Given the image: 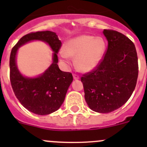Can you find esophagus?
<instances>
[{"label": "esophagus", "mask_w": 147, "mask_h": 147, "mask_svg": "<svg viewBox=\"0 0 147 147\" xmlns=\"http://www.w3.org/2000/svg\"><path fill=\"white\" fill-rule=\"evenodd\" d=\"M73 78L74 80H78L80 78L79 75H77V74H73Z\"/></svg>", "instance_id": "esophagus-1"}]
</instances>
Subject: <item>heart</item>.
Wrapping results in <instances>:
<instances>
[{"label": "heart", "mask_w": 147, "mask_h": 147, "mask_svg": "<svg viewBox=\"0 0 147 147\" xmlns=\"http://www.w3.org/2000/svg\"><path fill=\"white\" fill-rule=\"evenodd\" d=\"M106 43L102 37L82 35L70 39L60 52V57L65 64H69L70 57H75L77 68L87 72L95 69L102 61Z\"/></svg>", "instance_id": "heart-1"}]
</instances>
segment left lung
<instances>
[{
  "label": "left lung",
  "mask_w": 147,
  "mask_h": 147,
  "mask_svg": "<svg viewBox=\"0 0 147 147\" xmlns=\"http://www.w3.org/2000/svg\"><path fill=\"white\" fill-rule=\"evenodd\" d=\"M108 41L105 57L98 66L81 78L84 99L92 110L109 113L124 105L132 94L138 78L134 44L121 32L104 30Z\"/></svg>",
  "instance_id": "obj_1"
}]
</instances>
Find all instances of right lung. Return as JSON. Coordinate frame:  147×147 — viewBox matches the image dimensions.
<instances>
[{
  "mask_svg": "<svg viewBox=\"0 0 147 147\" xmlns=\"http://www.w3.org/2000/svg\"><path fill=\"white\" fill-rule=\"evenodd\" d=\"M32 40L47 42L54 52L53 63L37 78L23 76L17 69L16 55L20 46ZM62 42L55 32L38 31L22 37L13 47L10 56V80L15 95L30 112L38 115H47L57 111L64 102L69 85L73 80L72 73L59 68L57 53Z\"/></svg>",
  "mask_w": 147,
  "mask_h": 147,
  "instance_id": "add662e5",
  "label": "right lung"
}]
</instances>
